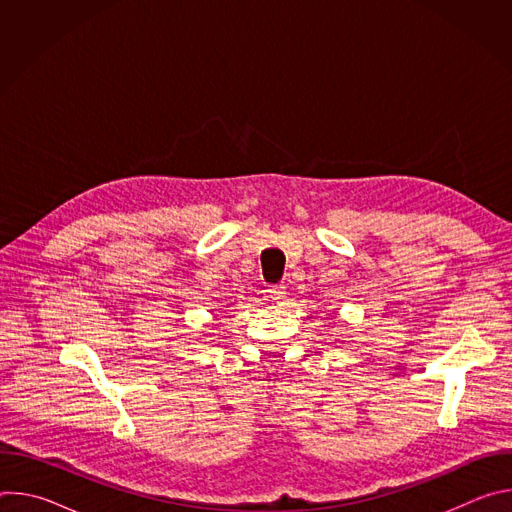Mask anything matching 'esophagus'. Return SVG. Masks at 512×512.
Masks as SVG:
<instances>
[{
	"mask_svg": "<svg viewBox=\"0 0 512 512\" xmlns=\"http://www.w3.org/2000/svg\"><path fill=\"white\" fill-rule=\"evenodd\" d=\"M269 296L273 302H281L285 298V285L283 283H275L269 287Z\"/></svg>",
	"mask_w": 512,
	"mask_h": 512,
	"instance_id": "esophagus-1",
	"label": "esophagus"
}]
</instances>
